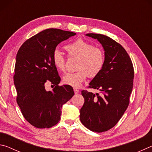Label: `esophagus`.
<instances>
[{
	"label": "esophagus",
	"instance_id": "esophagus-1",
	"mask_svg": "<svg viewBox=\"0 0 152 152\" xmlns=\"http://www.w3.org/2000/svg\"><path fill=\"white\" fill-rule=\"evenodd\" d=\"M74 93H75V94L79 93V91L77 88H74Z\"/></svg>",
	"mask_w": 152,
	"mask_h": 152
}]
</instances>
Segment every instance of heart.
Wrapping results in <instances>:
<instances>
[{
    "label": "heart",
    "mask_w": 152,
    "mask_h": 152,
    "mask_svg": "<svg viewBox=\"0 0 152 152\" xmlns=\"http://www.w3.org/2000/svg\"><path fill=\"white\" fill-rule=\"evenodd\" d=\"M70 56L79 58L76 72L67 73L63 77V82L74 88H79L87 77L99 75L105 63V56L102 49L94 47L92 43L78 39L65 46ZM52 61L60 71L65 70L66 59L60 50H56L52 54Z\"/></svg>",
    "instance_id": "obj_1"
}]
</instances>
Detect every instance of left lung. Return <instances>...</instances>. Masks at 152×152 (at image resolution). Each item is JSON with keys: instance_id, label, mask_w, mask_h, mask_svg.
Here are the masks:
<instances>
[{"instance_id": "obj_1", "label": "left lung", "mask_w": 152, "mask_h": 152, "mask_svg": "<svg viewBox=\"0 0 152 152\" xmlns=\"http://www.w3.org/2000/svg\"><path fill=\"white\" fill-rule=\"evenodd\" d=\"M86 35L101 43L105 63L99 75L89 83L90 88L99 90L102 95L82 91L84 103L80 110V119L92 132L101 133L114 127L127 109L134 70L130 57L119 43L104 35Z\"/></svg>"}]
</instances>
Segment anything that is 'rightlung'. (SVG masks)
<instances>
[{"instance_id":"add662e5","label":"right lung","mask_w":152,"mask_h":152,"mask_svg":"<svg viewBox=\"0 0 152 152\" xmlns=\"http://www.w3.org/2000/svg\"><path fill=\"white\" fill-rule=\"evenodd\" d=\"M75 35L58 29L43 30L23 43L17 53V102L25 119L35 127L50 128L57 124L63 104L74 94L72 86H58L61 79L52 54L59 43ZM48 81L55 86L52 91L45 90Z\"/></svg>"}]
</instances>
